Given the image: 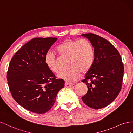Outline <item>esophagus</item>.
I'll list each match as a JSON object with an SVG mask.
<instances>
[{"instance_id": "1", "label": "esophagus", "mask_w": 133, "mask_h": 133, "mask_svg": "<svg viewBox=\"0 0 133 133\" xmlns=\"http://www.w3.org/2000/svg\"><path fill=\"white\" fill-rule=\"evenodd\" d=\"M64 85H65L66 87H67V88H70V87H71V86H73L72 84H71V83H67V82L64 83Z\"/></svg>"}]
</instances>
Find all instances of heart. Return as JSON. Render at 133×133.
<instances>
[{"label": "heart", "instance_id": "obj_1", "mask_svg": "<svg viewBox=\"0 0 133 133\" xmlns=\"http://www.w3.org/2000/svg\"><path fill=\"white\" fill-rule=\"evenodd\" d=\"M61 54L71 57L69 71H62L58 77L65 81L72 83L80 77L81 72H88L91 69L94 61V50L86 39H67L57 47ZM44 62L51 71L58 73L59 69L54 53L48 51L44 56Z\"/></svg>", "mask_w": 133, "mask_h": 133}]
</instances>
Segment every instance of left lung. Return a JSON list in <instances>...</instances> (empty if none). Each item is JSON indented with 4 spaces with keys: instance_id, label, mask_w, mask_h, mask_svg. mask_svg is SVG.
<instances>
[{
    "instance_id": "8db88e82",
    "label": "left lung",
    "mask_w": 133,
    "mask_h": 133,
    "mask_svg": "<svg viewBox=\"0 0 133 133\" xmlns=\"http://www.w3.org/2000/svg\"><path fill=\"white\" fill-rule=\"evenodd\" d=\"M81 36L90 41L95 57L91 69L82 81L88 88L82 100L90 108L100 109L111 104L118 96L122 85L124 66L119 52L110 42L92 33Z\"/></svg>"
}]
</instances>
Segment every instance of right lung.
Segmentation results:
<instances>
[{
	"instance_id": "obj_1",
	"label": "right lung",
	"mask_w": 133,
	"mask_h": 133,
	"mask_svg": "<svg viewBox=\"0 0 133 133\" xmlns=\"http://www.w3.org/2000/svg\"><path fill=\"white\" fill-rule=\"evenodd\" d=\"M57 39L35 38L16 53L9 64L7 80L13 98L34 113L50 110L64 86L63 79H56L44 62L45 54Z\"/></svg>"
}]
</instances>
